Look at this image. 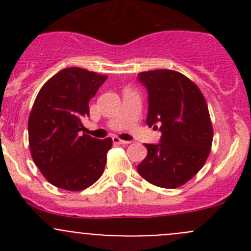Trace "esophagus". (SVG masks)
<instances>
[{"label": "esophagus", "mask_w": 251, "mask_h": 251, "mask_svg": "<svg viewBox=\"0 0 251 251\" xmlns=\"http://www.w3.org/2000/svg\"><path fill=\"white\" fill-rule=\"evenodd\" d=\"M113 142L115 144H130L131 141H125V140H121L119 137H113Z\"/></svg>", "instance_id": "1"}]
</instances>
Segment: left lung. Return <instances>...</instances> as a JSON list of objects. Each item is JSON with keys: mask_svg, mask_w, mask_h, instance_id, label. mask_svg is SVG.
I'll return each instance as SVG.
<instances>
[{"mask_svg": "<svg viewBox=\"0 0 251 251\" xmlns=\"http://www.w3.org/2000/svg\"><path fill=\"white\" fill-rule=\"evenodd\" d=\"M148 91L147 125H160V143L146 144L137 165L142 177L161 188L182 186L204 166L211 151L212 130L206 100L198 86L175 70L138 74Z\"/></svg>", "mask_w": 251, "mask_h": 251, "instance_id": "obj_1", "label": "left lung"}]
</instances>
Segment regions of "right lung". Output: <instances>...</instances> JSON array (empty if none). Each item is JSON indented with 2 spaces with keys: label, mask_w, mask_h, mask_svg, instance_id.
Returning a JSON list of instances; mask_svg holds the SVG:
<instances>
[{
  "label": "right lung",
  "mask_w": 251,
  "mask_h": 251,
  "mask_svg": "<svg viewBox=\"0 0 251 251\" xmlns=\"http://www.w3.org/2000/svg\"><path fill=\"white\" fill-rule=\"evenodd\" d=\"M107 75L67 68L40 90L30 111L27 130L32 160L53 186L76 192L95 183L104 171L111 138L82 133L88 102Z\"/></svg>",
  "instance_id": "1"
}]
</instances>
